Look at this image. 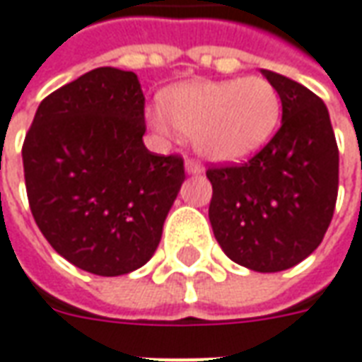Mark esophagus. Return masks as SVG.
Returning <instances> with one entry per match:
<instances>
[{
	"label": "esophagus",
	"instance_id": "34e87169",
	"mask_svg": "<svg viewBox=\"0 0 362 362\" xmlns=\"http://www.w3.org/2000/svg\"><path fill=\"white\" fill-rule=\"evenodd\" d=\"M185 169H187V173H193V175H197V173H201V171H203V165H201V161H197V159H193V157H187Z\"/></svg>",
	"mask_w": 362,
	"mask_h": 362
}]
</instances>
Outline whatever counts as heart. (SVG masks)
Segmentation results:
<instances>
[{
	"label": "heart",
	"mask_w": 362,
	"mask_h": 362,
	"mask_svg": "<svg viewBox=\"0 0 362 362\" xmlns=\"http://www.w3.org/2000/svg\"><path fill=\"white\" fill-rule=\"evenodd\" d=\"M163 112H151L159 129L193 134L201 156L218 163L244 161L260 151L280 124V92L264 76L201 81L163 96Z\"/></svg>",
	"instance_id": "obj_1"
}]
</instances>
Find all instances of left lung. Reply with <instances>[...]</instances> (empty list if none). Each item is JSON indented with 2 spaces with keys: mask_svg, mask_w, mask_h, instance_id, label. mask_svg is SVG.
Listing matches in <instances>:
<instances>
[{
  "mask_svg": "<svg viewBox=\"0 0 362 362\" xmlns=\"http://www.w3.org/2000/svg\"><path fill=\"white\" fill-rule=\"evenodd\" d=\"M281 126L244 163L211 165L209 218L224 254L254 272H281L317 248L333 218L339 149L327 106L278 72Z\"/></svg>",
  "mask_w": 362,
  "mask_h": 362,
  "instance_id": "left-lung-1",
  "label": "left lung"
}]
</instances>
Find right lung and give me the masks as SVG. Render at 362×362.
<instances>
[{
	"label": "right lung",
	"mask_w": 362,
	"mask_h": 362,
	"mask_svg": "<svg viewBox=\"0 0 362 362\" xmlns=\"http://www.w3.org/2000/svg\"><path fill=\"white\" fill-rule=\"evenodd\" d=\"M138 76L100 66L51 92L23 141L29 206L62 258L96 276L141 268L185 181L183 157L144 146Z\"/></svg>",
	"instance_id": "obj_1"
}]
</instances>
